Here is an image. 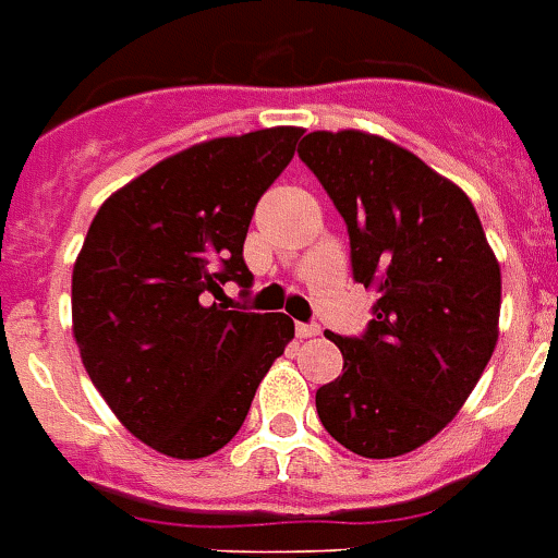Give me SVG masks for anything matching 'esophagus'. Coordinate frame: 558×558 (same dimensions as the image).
<instances>
[{"label":"esophagus","mask_w":558,"mask_h":558,"mask_svg":"<svg viewBox=\"0 0 558 558\" xmlns=\"http://www.w3.org/2000/svg\"><path fill=\"white\" fill-rule=\"evenodd\" d=\"M316 333H319V325L296 323V337H300V340H311V337H316Z\"/></svg>","instance_id":"obj_1"}]
</instances>
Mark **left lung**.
<instances>
[{
    "label": "left lung",
    "instance_id": "left-lung-1",
    "mask_svg": "<svg viewBox=\"0 0 558 558\" xmlns=\"http://www.w3.org/2000/svg\"><path fill=\"white\" fill-rule=\"evenodd\" d=\"M300 158L349 227L354 282L377 293L360 337L328 331L342 374L316 389V414L356 456H405L456 417L487 368L501 270L463 190L403 146L311 132Z\"/></svg>",
    "mask_w": 558,
    "mask_h": 558
}]
</instances>
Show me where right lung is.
<instances>
[{
    "instance_id": "1",
    "label": "right lung",
    "mask_w": 558,
    "mask_h": 558,
    "mask_svg": "<svg viewBox=\"0 0 558 558\" xmlns=\"http://www.w3.org/2000/svg\"><path fill=\"white\" fill-rule=\"evenodd\" d=\"M300 137L276 126L190 146L118 190L88 227L71 276L74 340L118 421L163 456L230 444L293 340L288 316L233 311L225 284L251 293L253 209Z\"/></svg>"
}]
</instances>
